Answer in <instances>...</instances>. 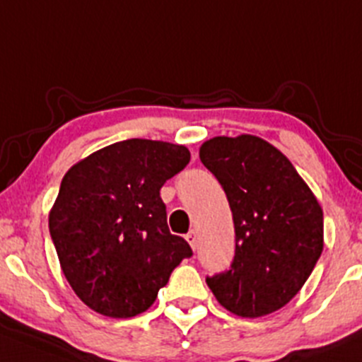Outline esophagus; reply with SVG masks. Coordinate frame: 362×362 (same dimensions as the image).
Segmentation results:
<instances>
[{
	"label": "esophagus",
	"mask_w": 362,
	"mask_h": 362,
	"mask_svg": "<svg viewBox=\"0 0 362 362\" xmlns=\"http://www.w3.org/2000/svg\"><path fill=\"white\" fill-rule=\"evenodd\" d=\"M187 242L190 243L192 249H195V247H197V233H195V230H190V233H188Z\"/></svg>",
	"instance_id": "esophagus-1"
}]
</instances>
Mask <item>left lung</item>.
Segmentation results:
<instances>
[{"instance_id": "left-lung-1", "label": "left lung", "mask_w": 362, "mask_h": 362, "mask_svg": "<svg viewBox=\"0 0 362 362\" xmlns=\"http://www.w3.org/2000/svg\"><path fill=\"white\" fill-rule=\"evenodd\" d=\"M235 222L230 268L206 277L227 311L257 318L300 291L323 250V211L291 161L259 136H215L199 151Z\"/></svg>"}]
</instances>
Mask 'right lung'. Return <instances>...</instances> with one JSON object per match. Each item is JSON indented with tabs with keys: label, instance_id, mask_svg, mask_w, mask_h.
Returning a JSON list of instances; mask_svg holds the SVG:
<instances>
[{
	"label": "right lung",
	"instance_id": "obj_1",
	"mask_svg": "<svg viewBox=\"0 0 362 362\" xmlns=\"http://www.w3.org/2000/svg\"><path fill=\"white\" fill-rule=\"evenodd\" d=\"M190 161L185 146L129 139L72 165L49 211L62 272L83 304L132 318L192 249L170 235L160 190Z\"/></svg>",
	"mask_w": 362,
	"mask_h": 362
}]
</instances>
